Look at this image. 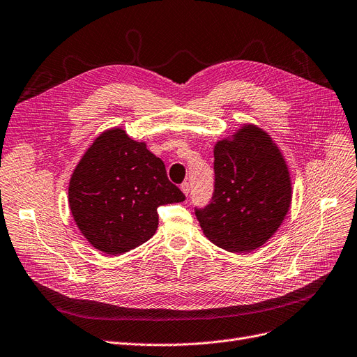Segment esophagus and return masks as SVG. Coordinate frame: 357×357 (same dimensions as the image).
<instances>
[{
  "label": "esophagus",
  "mask_w": 357,
  "mask_h": 357,
  "mask_svg": "<svg viewBox=\"0 0 357 357\" xmlns=\"http://www.w3.org/2000/svg\"><path fill=\"white\" fill-rule=\"evenodd\" d=\"M181 191H182L185 195H188L190 191H191V185H190L188 182H183V183L181 185Z\"/></svg>",
  "instance_id": "1"
}]
</instances>
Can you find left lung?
<instances>
[{"label":"left lung","instance_id":"1","mask_svg":"<svg viewBox=\"0 0 357 357\" xmlns=\"http://www.w3.org/2000/svg\"><path fill=\"white\" fill-rule=\"evenodd\" d=\"M214 194L195 210L206 238L229 252H251L282 226L291 204L287 163L267 131L243 123L214 146Z\"/></svg>","mask_w":357,"mask_h":357}]
</instances>
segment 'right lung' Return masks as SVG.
Here are the masks:
<instances>
[{
  "label": "right lung",
  "instance_id": "obj_1",
  "mask_svg": "<svg viewBox=\"0 0 357 357\" xmlns=\"http://www.w3.org/2000/svg\"><path fill=\"white\" fill-rule=\"evenodd\" d=\"M183 199L162 159L119 127L95 138L68 185L77 227L93 248L109 255L147 242L159 226L158 207Z\"/></svg>",
  "mask_w": 357,
  "mask_h": 357
}]
</instances>
